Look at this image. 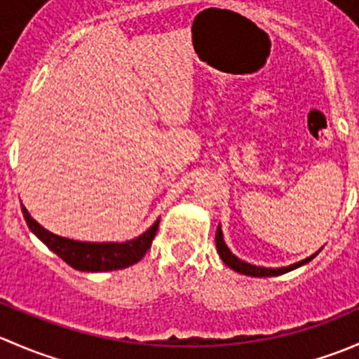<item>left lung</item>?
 I'll use <instances>...</instances> for the list:
<instances>
[{
  "mask_svg": "<svg viewBox=\"0 0 359 359\" xmlns=\"http://www.w3.org/2000/svg\"><path fill=\"white\" fill-rule=\"evenodd\" d=\"M215 245H217V252H219L220 259L224 260V264H226L227 267H231L233 271H236V273L240 274H247V276H253V278H266V276H278V274H285L288 273V271H293L297 269V267L304 266V264H307L309 260H313L314 257L320 253V250H318L316 253H313V255H309L307 259L304 260H299V262L295 264H290V266H285V267H262V266H253V264L250 262H245V260L238 259L236 255H234L233 252H231L229 247L226 245V241H224V234H222V227H217V233H215Z\"/></svg>",
  "mask_w": 359,
  "mask_h": 359,
  "instance_id": "1",
  "label": "left lung"
}]
</instances>
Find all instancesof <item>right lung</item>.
Returning a JSON list of instances; mask_svg holds the SVG:
<instances>
[{
	"label": "right lung",
	"mask_w": 359,
	"mask_h": 359,
	"mask_svg": "<svg viewBox=\"0 0 359 359\" xmlns=\"http://www.w3.org/2000/svg\"><path fill=\"white\" fill-rule=\"evenodd\" d=\"M20 206H22L24 219L29 229L53 253H57L64 262H67L69 266L78 271H86V273H106V271L125 269V267L137 264L151 248L159 226L158 219L142 234H139L133 240L121 241V243H118V241H107V243L76 241L50 233L48 229H45L41 224L32 219L22 203H20Z\"/></svg>",
	"instance_id": "1"
}]
</instances>
